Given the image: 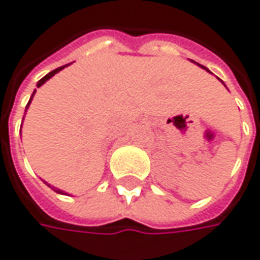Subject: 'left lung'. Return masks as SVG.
I'll use <instances>...</instances> for the list:
<instances>
[{"mask_svg": "<svg viewBox=\"0 0 260 260\" xmlns=\"http://www.w3.org/2000/svg\"><path fill=\"white\" fill-rule=\"evenodd\" d=\"M205 70H207V68H205ZM207 71H208V70H207Z\"/></svg>", "mask_w": 260, "mask_h": 260, "instance_id": "left-lung-1", "label": "left lung"}]
</instances>
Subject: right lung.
<instances>
[{"label": "right lung", "instance_id": "1", "mask_svg": "<svg viewBox=\"0 0 260 260\" xmlns=\"http://www.w3.org/2000/svg\"><path fill=\"white\" fill-rule=\"evenodd\" d=\"M68 65H70V63H67V65H63V67H59V68H56V70H53V71H51V73H49V74H46V75H45V77H43L42 80H39V83H38V87H40V85L45 84V83H46V81H48L49 78H52V77H53L55 74L59 73L61 70H63V68H65V67H68ZM35 93H36V90L33 91V94H31V97H30V100H28L27 106H26V110H27L28 105L31 103V99H33V96H35ZM23 119H24V118H23ZM46 185H48V183H46ZM48 186H51V185H48ZM51 187H52V186H51ZM52 189H53L55 192H58V193H62V195H63V190H61V189H55V187H52Z\"/></svg>", "mask_w": 260, "mask_h": 260}]
</instances>
